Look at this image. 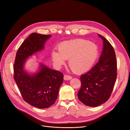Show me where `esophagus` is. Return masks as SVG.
<instances>
[{"instance_id":"34e87169","label":"esophagus","mask_w":130,"mask_h":130,"mask_svg":"<svg viewBox=\"0 0 130 130\" xmlns=\"http://www.w3.org/2000/svg\"><path fill=\"white\" fill-rule=\"evenodd\" d=\"M72 77L70 75H64V80H69L70 79H72Z\"/></svg>"}]
</instances>
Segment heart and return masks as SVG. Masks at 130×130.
<instances>
[{"label": "heart", "instance_id": "1", "mask_svg": "<svg viewBox=\"0 0 130 130\" xmlns=\"http://www.w3.org/2000/svg\"><path fill=\"white\" fill-rule=\"evenodd\" d=\"M58 49V51L54 50L51 54L55 64L60 67L69 59L70 69L77 74L89 70L99 56V48L95 43L82 39L62 42Z\"/></svg>", "mask_w": 130, "mask_h": 130}]
</instances>
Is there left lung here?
Here are the masks:
<instances>
[{
  "label": "left lung",
  "instance_id": "left-lung-1",
  "mask_svg": "<svg viewBox=\"0 0 130 130\" xmlns=\"http://www.w3.org/2000/svg\"><path fill=\"white\" fill-rule=\"evenodd\" d=\"M98 36L103 40L99 61L89 72L81 76V87L77 93L78 99L90 107H96L108 100L117 75L115 51L105 37Z\"/></svg>",
  "mask_w": 130,
  "mask_h": 130
}]
</instances>
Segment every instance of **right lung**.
Segmentation results:
<instances>
[{"mask_svg":"<svg viewBox=\"0 0 130 130\" xmlns=\"http://www.w3.org/2000/svg\"><path fill=\"white\" fill-rule=\"evenodd\" d=\"M51 36L31 34L18 48L13 66V77L23 99L38 108H48L55 103L63 74L41 64L38 72L30 75L24 70V66L26 58L43 49Z\"/></svg>","mask_w":130,"mask_h":130,"instance_id":"obj_1","label":"right lung"}]
</instances>
